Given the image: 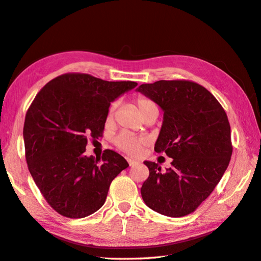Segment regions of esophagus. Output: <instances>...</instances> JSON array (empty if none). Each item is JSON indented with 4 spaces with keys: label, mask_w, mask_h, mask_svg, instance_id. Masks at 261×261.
Returning <instances> with one entry per match:
<instances>
[{
    "label": "esophagus",
    "mask_w": 261,
    "mask_h": 261,
    "mask_svg": "<svg viewBox=\"0 0 261 261\" xmlns=\"http://www.w3.org/2000/svg\"><path fill=\"white\" fill-rule=\"evenodd\" d=\"M128 162H129V165H130V166L139 164V161H136V160H132V159H128Z\"/></svg>",
    "instance_id": "34e87169"
}]
</instances>
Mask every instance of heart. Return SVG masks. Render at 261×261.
<instances>
[{"instance_id":"obj_1","label":"heart","mask_w":261,"mask_h":261,"mask_svg":"<svg viewBox=\"0 0 261 261\" xmlns=\"http://www.w3.org/2000/svg\"><path fill=\"white\" fill-rule=\"evenodd\" d=\"M136 103L138 107V110L140 113H141L142 117L150 110L158 109L156 103L153 101L152 99L145 96H138L136 99ZM112 110H113V106L111 108V111ZM145 142H146L145 139L141 137H137L126 131L119 133V135L113 139V143L116 144L117 148L125 153H129V154H135V153H138L142 149V146L145 144Z\"/></svg>"}]
</instances>
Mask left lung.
<instances>
[{"label": "left lung", "instance_id": "obj_1", "mask_svg": "<svg viewBox=\"0 0 261 261\" xmlns=\"http://www.w3.org/2000/svg\"><path fill=\"white\" fill-rule=\"evenodd\" d=\"M138 91L164 111L154 151L173 159L165 172L160 164L144 161L150 174L141 188L142 198L162 215H189L211 195L229 164L228 118L218 100L191 80H159Z\"/></svg>", "mask_w": 261, "mask_h": 261}]
</instances>
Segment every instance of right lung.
Instances as JSON below:
<instances>
[{
  "mask_svg": "<svg viewBox=\"0 0 261 261\" xmlns=\"http://www.w3.org/2000/svg\"><path fill=\"white\" fill-rule=\"evenodd\" d=\"M137 85L67 72L46 84L31 103L23 129L26 162L46 202L62 216L97 212L113 178L129 166L116 151L105 150L101 159L85 152L88 140L102 137L110 102Z\"/></svg>",
  "mask_w": 261,
  "mask_h": 261,
  "instance_id": "right-lung-1",
  "label": "right lung"
}]
</instances>
